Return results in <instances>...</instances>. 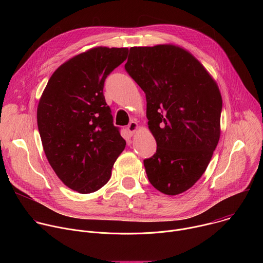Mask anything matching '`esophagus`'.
<instances>
[{
  "instance_id": "obj_1",
  "label": "esophagus",
  "mask_w": 263,
  "mask_h": 263,
  "mask_svg": "<svg viewBox=\"0 0 263 263\" xmlns=\"http://www.w3.org/2000/svg\"><path fill=\"white\" fill-rule=\"evenodd\" d=\"M138 129V124L136 122H131L128 126H127V131L129 132L130 135H133Z\"/></svg>"
}]
</instances>
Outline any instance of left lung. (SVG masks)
<instances>
[{"instance_id": "1", "label": "left lung", "mask_w": 263, "mask_h": 263, "mask_svg": "<svg viewBox=\"0 0 263 263\" xmlns=\"http://www.w3.org/2000/svg\"><path fill=\"white\" fill-rule=\"evenodd\" d=\"M127 72L144 91L156 153L143 160L147 179L168 196L182 194L206 171L220 135L221 96L190 52L173 45L133 47Z\"/></svg>"}]
</instances>
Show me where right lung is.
<instances>
[{
  "mask_svg": "<svg viewBox=\"0 0 263 263\" xmlns=\"http://www.w3.org/2000/svg\"><path fill=\"white\" fill-rule=\"evenodd\" d=\"M127 48L98 47L61 64L37 108L45 154L58 178L80 194L99 191L126 146L103 93L108 74L122 64Z\"/></svg>",
  "mask_w": 263,
  "mask_h": 263,
  "instance_id": "obj_1",
  "label": "right lung"
}]
</instances>
